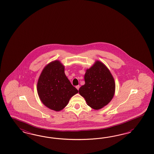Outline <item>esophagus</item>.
I'll return each mask as SVG.
<instances>
[{
  "mask_svg": "<svg viewBox=\"0 0 154 154\" xmlns=\"http://www.w3.org/2000/svg\"><path fill=\"white\" fill-rule=\"evenodd\" d=\"M75 88H76V89H77V90H79V85H77V86H75Z\"/></svg>",
  "mask_w": 154,
  "mask_h": 154,
  "instance_id": "obj_1",
  "label": "esophagus"
}]
</instances>
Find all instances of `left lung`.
I'll use <instances>...</instances> for the list:
<instances>
[{"label": "left lung", "instance_id": "1", "mask_svg": "<svg viewBox=\"0 0 154 154\" xmlns=\"http://www.w3.org/2000/svg\"><path fill=\"white\" fill-rule=\"evenodd\" d=\"M84 79L85 84L79 88V93L89 106L98 110L111 101L115 92V82L106 65L96 61L86 70Z\"/></svg>", "mask_w": 154, "mask_h": 154}]
</instances>
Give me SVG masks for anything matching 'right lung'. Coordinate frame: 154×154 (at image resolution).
<instances>
[{"label": "right lung", "instance_id": "add662e5", "mask_svg": "<svg viewBox=\"0 0 154 154\" xmlns=\"http://www.w3.org/2000/svg\"><path fill=\"white\" fill-rule=\"evenodd\" d=\"M65 67L59 60L45 66L37 82V93L42 103L50 109L60 111L64 109L75 94L79 93L64 72Z\"/></svg>", "mask_w": 154, "mask_h": 154}]
</instances>
